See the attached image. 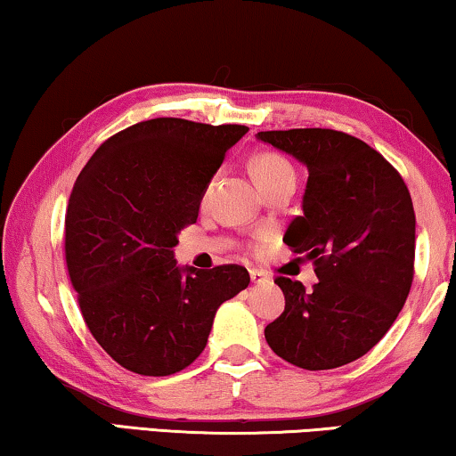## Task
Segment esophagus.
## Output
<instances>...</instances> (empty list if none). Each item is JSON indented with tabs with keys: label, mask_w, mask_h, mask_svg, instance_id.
Masks as SVG:
<instances>
[{
	"label": "esophagus",
	"mask_w": 456,
	"mask_h": 456,
	"mask_svg": "<svg viewBox=\"0 0 456 456\" xmlns=\"http://www.w3.org/2000/svg\"><path fill=\"white\" fill-rule=\"evenodd\" d=\"M249 279H252V283H266L268 277L262 271H258V268H252L249 271Z\"/></svg>",
	"instance_id": "1"
}]
</instances>
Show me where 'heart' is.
I'll return each mask as SVG.
<instances>
[{
  "label": "heart",
  "mask_w": 456,
  "mask_h": 456,
  "mask_svg": "<svg viewBox=\"0 0 456 456\" xmlns=\"http://www.w3.org/2000/svg\"><path fill=\"white\" fill-rule=\"evenodd\" d=\"M252 173L262 190L273 188L274 183L285 182V179H295L293 165L285 157L274 155V152H262V155L254 157Z\"/></svg>",
  "instance_id": "heart-1"
}]
</instances>
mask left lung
Returning a JSON list of instances; mask_svg holds the SVG:
<instances>
[{
    "instance_id": "8db88e82",
    "label": "left lung",
    "mask_w": 456,
    "mask_h": 456,
    "mask_svg": "<svg viewBox=\"0 0 456 456\" xmlns=\"http://www.w3.org/2000/svg\"><path fill=\"white\" fill-rule=\"evenodd\" d=\"M307 167L301 208L283 241L312 260L318 283L277 277L285 312L265 329L304 370L351 363L380 341L413 283L415 213L401 173L355 136L326 127L258 132Z\"/></svg>"
}]
</instances>
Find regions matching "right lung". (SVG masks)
Listing matches in <instances>:
<instances>
[{
  "mask_svg": "<svg viewBox=\"0 0 456 456\" xmlns=\"http://www.w3.org/2000/svg\"><path fill=\"white\" fill-rule=\"evenodd\" d=\"M246 126L177 118L113 134L85 165L66 210V265L82 318L121 368L171 376L207 347L223 301L249 285L240 265L179 268L177 233Z\"/></svg>",
  "mask_w": 456,
  "mask_h": 456,
  "instance_id": "obj_1",
  "label": "right lung"
}]
</instances>
